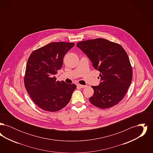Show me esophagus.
I'll return each instance as SVG.
<instances>
[{
  "label": "esophagus",
  "instance_id": "obj_1",
  "mask_svg": "<svg viewBox=\"0 0 153 153\" xmlns=\"http://www.w3.org/2000/svg\"><path fill=\"white\" fill-rule=\"evenodd\" d=\"M77 86H78L79 87L81 88H85L87 87L86 85H81V84H78Z\"/></svg>",
  "mask_w": 153,
  "mask_h": 153
}]
</instances>
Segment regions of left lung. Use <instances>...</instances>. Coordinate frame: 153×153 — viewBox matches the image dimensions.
<instances>
[{
	"label": "left lung",
	"instance_id": "left-lung-1",
	"mask_svg": "<svg viewBox=\"0 0 153 153\" xmlns=\"http://www.w3.org/2000/svg\"><path fill=\"white\" fill-rule=\"evenodd\" d=\"M76 46L100 72V82L92 86L94 94L89 97V102L102 109L115 105L126 95L132 78L127 53L120 45L102 38L79 42Z\"/></svg>",
	"mask_w": 153,
	"mask_h": 153
}]
</instances>
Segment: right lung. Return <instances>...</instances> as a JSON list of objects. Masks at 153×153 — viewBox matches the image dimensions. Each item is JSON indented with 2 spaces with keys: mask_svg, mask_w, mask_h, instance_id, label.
Returning <instances> with one entry per match:
<instances>
[{
  "mask_svg": "<svg viewBox=\"0 0 153 153\" xmlns=\"http://www.w3.org/2000/svg\"><path fill=\"white\" fill-rule=\"evenodd\" d=\"M74 45L65 42H51L30 54L26 67L25 86L33 101L41 109L56 112L70 101L76 85L57 81L54 75L63 65L66 53Z\"/></svg>",
  "mask_w": 153,
  "mask_h": 153,
  "instance_id": "1",
  "label": "right lung"
}]
</instances>
